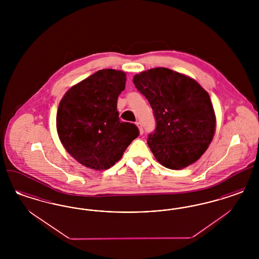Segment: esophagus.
Returning <instances> with one entry per match:
<instances>
[{"label":"esophagus","mask_w":259,"mask_h":259,"mask_svg":"<svg viewBox=\"0 0 259 259\" xmlns=\"http://www.w3.org/2000/svg\"><path fill=\"white\" fill-rule=\"evenodd\" d=\"M136 125H137V126H138V128H139L140 134H141V135H143V134H144V129H143V126H142V124H141V122L137 121V122H136Z\"/></svg>","instance_id":"obj_1"}]
</instances>
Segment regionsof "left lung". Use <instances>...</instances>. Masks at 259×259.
Returning a JSON list of instances; mask_svg holds the SVG:
<instances>
[{"instance_id":"left-lung-1","label":"left lung","mask_w":259,"mask_h":259,"mask_svg":"<svg viewBox=\"0 0 259 259\" xmlns=\"http://www.w3.org/2000/svg\"><path fill=\"white\" fill-rule=\"evenodd\" d=\"M136 88L148 99L156 121L148 145L162 166L180 170L197 161L215 131L208 92L193 78L167 68L136 74Z\"/></svg>"}]
</instances>
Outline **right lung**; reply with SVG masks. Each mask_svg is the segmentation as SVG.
Returning <instances> with one entry per match:
<instances>
[{
	"label": "right lung",
	"instance_id": "right-lung-1",
	"mask_svg": "<svg viewBox=\"0 0 259 259\" xmlns=\"http://www.w3.org/2000/svg\"><path fill=\"white\" fill-rule=\"evenodd\" d=\"M126 74L104 69L71 87L59 104L56 126L63 147L87 168L107 170L139 136L135 124L121 122L117 99Z\"/></svg>",
	"mask_w": 259,
	"mask_h": 259
}]
</instances>
